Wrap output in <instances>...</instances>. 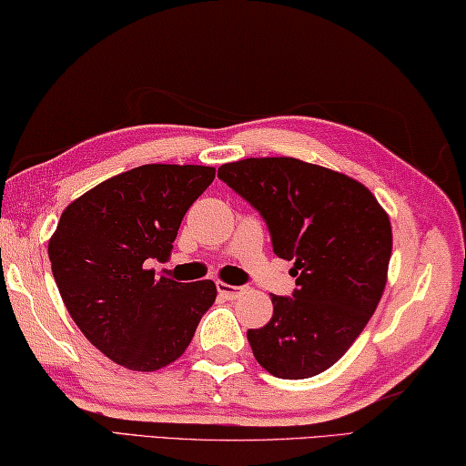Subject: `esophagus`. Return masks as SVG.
<instances>
[{
	"label": "esophagus",
	"mask_w": 466,
	"mask_h": 466,
	"mask_svg": "<svg viewBox=\"0 0 466 466\" xmlns=\"http://www.w3.org/2000/svg\"><path fill=\"white\" fill-rule=\"evenodd\" d=\"M217 289H218V293L225 297V299H238V297L246 293V287H235V285H227V283H218Z\"/></svg>",
	"instance_id": "34e87169"
}]
</instances>
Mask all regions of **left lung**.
Returning <instances> with one entry per match:
<instances>
[{
    "instance_id": "8db88e82",
    "label": "left lung",
    "mask_w": 466,
    "mask_h": 466,
    "mask_svg": "<svg viewBox=\"0 0 466 466\" xmlns=\"http://www.w3.org/2000/svg\"><path fill=\"white\" fill-rule=\"evenodd\" d=\"M218 179L260 212L274 254L291 260L293 297L272 295V318L248 330L272 376L303 380L337 363L382 299L392 227L368 187L291 157L243 158Z\"/></svg>"
}]
</instances>
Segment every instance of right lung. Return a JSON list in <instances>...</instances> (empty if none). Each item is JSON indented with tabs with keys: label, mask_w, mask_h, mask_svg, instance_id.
Returning a JSON list of instances; mask_svg holds the SVG:
<instances>
[{
	"label": "right lung",
	"mask_w": 466,
	"mask_h": 466,
	"mask_svg": "<svg viewBox=\"0 0 466 466\" xmlns=\"http://www.w3.org/2000/svg\"><path fill=\"white\" fill-rule=\"evenodd\" d=\"M215 167L142 165L98 183L61 212L49 260L61 299L84 337L119 365L155 371L183 355L206 309L212 280L155 277L189 206Z\"/></svg>",
	"instance_id": "obj_1"
}]
</instances>
